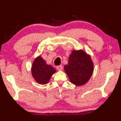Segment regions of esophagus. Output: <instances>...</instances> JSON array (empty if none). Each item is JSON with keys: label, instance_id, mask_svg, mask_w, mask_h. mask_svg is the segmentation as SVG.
I'll use <instances>...</instances> for the list:
<instances>
[{"label": "esophagus", "instance_id": "34e87169", "mask_svg": "<svg viewBox=\"0 0 121 121\" xmlns=\"http://www.w3.org/2000/svg\"><path fill=\"white\" fill-rule=\"evenodd\" d=\"M56 69L57 70H59V71H60V70H62V65H58V66L56 67Z\"/></svg>", "mask_w": 121, "mask_h": 121}]
</instances>
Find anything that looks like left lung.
Here are the masks:
<instances>
[{
    "label": "left lung",
    "mask_w": 121,
    "mask_h": 121,
    "mask_svg": "<svg viewBox=\"0 0 121 121\" xmlns=\"http://www.w3.org/2000/svg\"><path fill=\"white\" fill-rule=\"evenodd\" d=\"M94 69L91 57L83 50H73L68 64L64 65L65 73L71 83L76 86L85 84L91 78Z\"/></svg>",
    "instance_id": "left-lung-1"
}]
</instances>
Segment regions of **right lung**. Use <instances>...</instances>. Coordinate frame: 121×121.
Listing matches in <instances>:
<instances>
[{
	"instance_id": "right-lung-1",
	"label": "right lung",
	"mask_w": 121,
	"mask_h": 121,
	"mask_svg": "<svg viewBox=\"0 0 121 121\" xmlns=\"http://www.w3.org/2000/svg\"><path fill=\"white\" fill-rule=\"evenodd\" d=\"M31 74L37 83L44 85L48 84L52 76L56 72L52 65L47 64L40 56L35 59L31 66Z\"/></svg>"
}]
</instances>
